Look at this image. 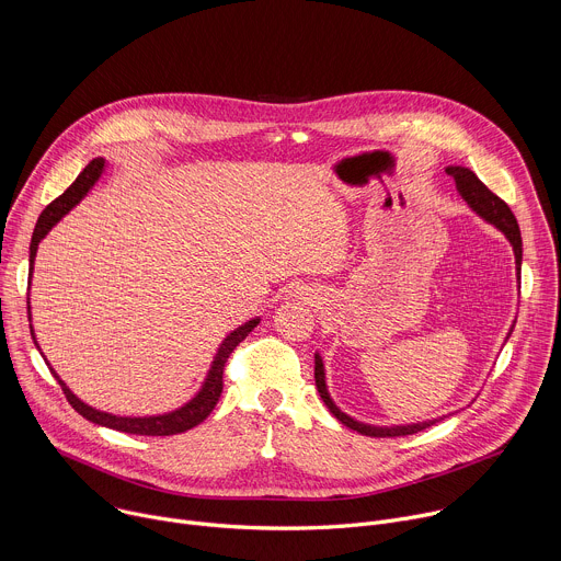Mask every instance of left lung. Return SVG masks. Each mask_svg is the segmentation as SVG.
Here are the masks:
<instances>
[{"label": "left lung", "instance_id": "obj_1", "mask_svg": "<svg viewBox=\"0 0 561 561\" xmlns=\"http://www.w3.org/2000/svg\"><path fill=\"white\" fill-rule=\"evenodd\" d=\"M446 173L455 180L457 184V191L459 195L470 204V208L474 213L482 215L486 221L495 224L506 237L508 242L513 244V251H515V262H517V273L522 271V234H519V224L513 215V210L508 208V204L504 199H500L493 191H489V186L479 180L470 169H461V167H448ZM511 335V333H508ZM314 383H317V390L319 394H322L324 404L329 407V411L348 428L362 433V435H368V437H404V435H413V433H420L428 426H433L435 422L439 420H433V422H422V424H409V426H368V424H362V422H355L353 417H348L346 413H342L335 404L333 399L327 390V379H324V364H322V357L314 355Z\"/></svg>", "mask_w": 561, "mask_h": 561}]
</instances>
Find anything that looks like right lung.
I'll use <instances>...</instances> for the list:
<instances>
[{
	"instance_id": "right-lung-1",
	"label": "right lung",
	"mask_w": 561,
	"mask_h": 561,
	"mask_svg": "<svg viewBox=\"0 0 561 561\" xmlns=\"http://www.w3.org/2000/svg\"><path fill=\"white\" fill-rule=\"evenodd\" d=\"M104 159L98 157L93 159V162L77 175V180L57 197L53 199L44 213L39 215L37 219V226H35V232H33V239H31V273H33V262H35V255H37V247L42 239L48 234V230L75 206L82 202V197L93 188V184L102 178V171H104ZM260 324V319H251V322H247L244 327H239L237 331H232L224 344L219 346L217 355H215V362L208 370V377L202 386V390L191 399L188 404H184L182 409L173 411V413H167V415H157V417H117V415H111V413H102V411H95L91 409L89 404H84L82 399H77L70 388L59 379V375L50 368V373L57 377L68 404L82 415L87 417L89 422L93 424H100V426H106V428H113V431H122V433H130V435H152V437H164V435H178V433H186L191 431L193 426L202 424L215 409V404L219 402V394H221V388H224V366H226V359L230 357V353L234 351V346L239 342H244L247 335ZM31 335L35 340V333H33V327H31ZM37 346V342H35ZM39 348V346H37Z\"/></svg>"
}]
</instances>
